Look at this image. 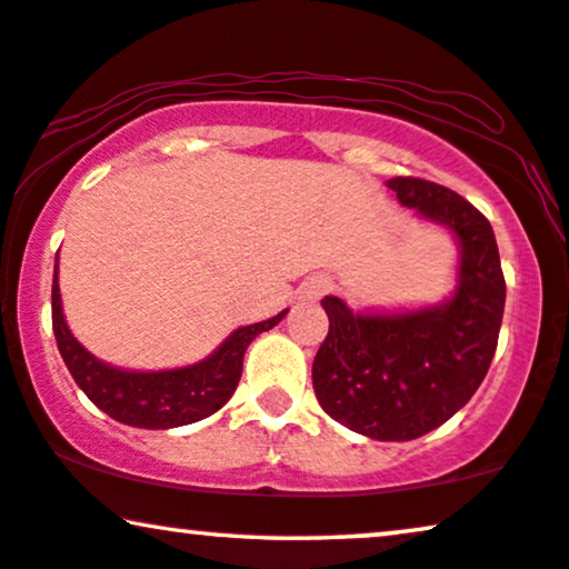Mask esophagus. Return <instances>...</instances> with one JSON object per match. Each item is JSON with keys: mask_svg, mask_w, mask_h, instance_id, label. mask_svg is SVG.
I'll list each match as a JSON object with an SVG mask.
<instances>
[{"mask_svg": "<svg viewBox=\"0 0 569 569\" xmlns=\"http://www.w3.org/2000/svg\"><path fill=\"white\" fill-rule=\"evenodd\" d=\"M330 291V280L328 278H309L307 283H305V299H320V297H325V293Z\"/></svg>", "mask_w": 569, "mask_h": 569, "instance_id": "34e87169", "label": "esophagus"}]
</instances>
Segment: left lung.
Instances as JSON below:
<instances>
[{"instance_id":"8db88e82","label":"left lung","mask_w":569,"mask_h":569,"mask_svg":"<svg viewBox=\"0 0 569 569\" xmlns=\"http://www.w3.org/2000/svg\"><path fill=\"white\" fill-rule=\"evenodd\" d=\"M398 202L442 223L460 247L458 286L442 305L408 312H351L325 297L330 330L312 363L325 413L380 442H406L456 416L495 359L505 276L491 223L471 202L416 177L388 181Z\"/></svg>"}]
</instances>
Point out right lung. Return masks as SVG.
<instances>
[{"label":"right lung","instance_id":"1","mask_svg":"<svg viewBox=\"0 0 569 569\" xmlns=\"http://www.w3.org/2000/svg\"><path fill=\"white\" fill-rule=\"evenodd\" d=\"M286 312L289 309L270 320L233 330L208 359L189 363V367L163 369V372H130V369L111 367L96 359L86 346L78 343L64 322L57 264L54 283H51V325H54L59 353L74 382L103 413L138 429L184 427V423L208 419L210 413L226 406L239 385L247 346L260 332L276 328Z\"/></svg>","mask_w":569,"mask_h":569}]
</instances>
